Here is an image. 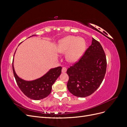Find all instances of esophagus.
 <instances>
[{"label": "esophagus", "mask_w": 127, "mask_h": 127, "mask_svg": "<svg viewBox=\"0 0 127 127\" xmlns=\"http://www.w3.org/2000/svg\"><path fill=\"white\" fill-rule=\"evenodd\" d=\"M66 71H67V68L66 67H63V68H62V72L63 73H64V72H66Z\"/></svg>", "instance_id": "esophagus-1"}]
</instances>
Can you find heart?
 <instances>
[{"label":"heart","mask_w":127,"mask_h":127,"mask_svg":"<svg viewBox=\"0 0 127 127\" xmlns=\"http://www.w3.org/2000/svg\"><path fill=\"white\" fill-rule=\"evenodd\" d=\"M85 41L83 38L69 36L59 41L57 51L64 53L67 52V59L71 63L78 61L85 51Z\"/></svg>","instance_id":"1"}]
</instances>
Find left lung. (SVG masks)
Returning <instances> with one entry per match:
<instances>
[{"mask_svg":"<svg viewBox=\"0 0 127 127\" xmlns=\"http://www.w3.org/2000/svg\"><path fill=\"white\" fill-rule=\"evenodd\" d=\"M106 70L105 52L99 42L93 38L84 54L67 70L68 91L79 97L91 95L100 86Z\"/></svg>","mask_w":127,"mask_h":127,"instance_id":"8db88e82","label":"left lung"}]
</instances>
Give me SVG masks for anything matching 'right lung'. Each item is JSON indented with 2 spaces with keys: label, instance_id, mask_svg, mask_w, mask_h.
<instances>
[{
  "label": "right lung",
  "instance_id": "1",
  "mask_svg": "<svg viewBox=\"0 0 127 127\" xmlns=\"http://www.w3.org/2000/svg\"><path fill=\"white\" fill-rule=\"evenodd\" d=\"M13 74L19 88L27 97L34 100L44 98L50 94L52 86L61 72L62 67L51 69L42 77L33 81H25L19 78L15 72L13 63Z\"/></svg>",
  "mask_w": 127,
  "mask_h": 127
}]
</instances>
